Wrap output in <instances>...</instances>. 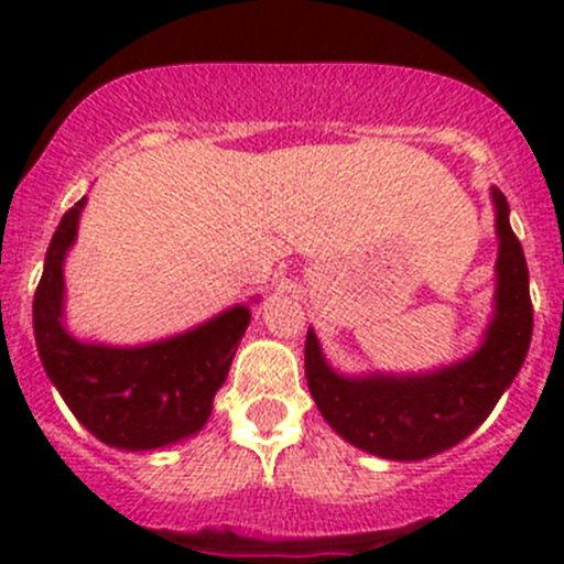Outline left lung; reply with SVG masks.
<instances>
[{
	"mask_svg": "<svg viewBox=\"0 0 564 564\" xmlns=\"http://www.w3.org/2000/svg\"><path fill=\"white\" fill-rule=\"evenodd\" d=\"M497 313L486 341L466 361L432 376L344 378L322 358L313 330L305 341V376L318 412L358 449L387 460L437 455L480 426L525 361L534 307L520 239L508 223V200L495 188Z\"/></svg>",
	"mask_w": 564,
	"mask_h": 564,
	"instance_id": "1",
	"label": "left lung"
}]
</instances>
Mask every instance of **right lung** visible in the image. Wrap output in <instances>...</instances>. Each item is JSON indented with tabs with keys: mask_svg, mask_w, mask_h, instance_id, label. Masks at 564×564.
<instances>
[{
	"mask_svg": "<svg viewBox=\"0 0 564 564\" xmlns=\"http://www.w3.org/2000/svg\"><path fill=\"white\" fill-rule=\"evenodd\" d=\"M76 203L50 239L33 299L39 356L73 415L115 449H161L194 435L212 415L251 313L237 305L208 325L149 347H98L69 338L62 327V262L73 246Z\"/></svg>",
	"mask_w": 564,
	"mask_h": 564,
	"instance_id": "right-lung-1",
	"label": "right lung"
}]
</instances>
